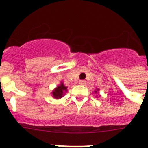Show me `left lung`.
<instances>
[{"label": "left lung", "instance_id": "left-lung-1", "mask_svg": "<svg viewBox=\"0 0 148 148\" xmlns=\"http://www.w3.org/2000/svg\"><path fill=\"white\" fill-rule=\"evenodd\" d=\"M66 91L67 90V88L64 85V84L61 83L59 86L57 87L55 90H53L52 94L53 95V97L55 98H60V97H63V94H64V91Z\"/></svg>", "mask_w": 148, "mask_h": 148}]
</instances>
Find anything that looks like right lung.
<instances>
[{
	"mask_svg": "<svg viewBox=\"0 0 148 148\" xmlns=\"http://www.w3.org/2000/svg\"><path fill=\"white\" fill-rule=\"evenodd\" d=\"M95 92H96V91H95ZM96 93H97V92H96Z\"/></svg>",
	"mask_w": 148,
	"mask_h": 148,
	"instance_id": "1",
	"label": "right lung"
}]
</instances>
